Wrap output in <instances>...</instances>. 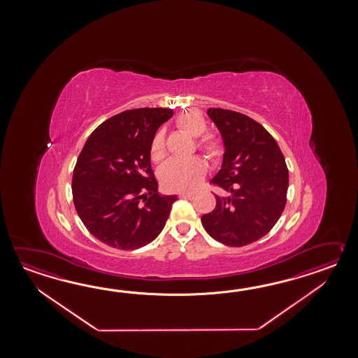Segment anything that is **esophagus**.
<instances>
[{
    "mask_svg": "<svg viewBox=\"0 0 358 358\" xmlns=\"http://www.w3.org/2000/svg\"><path fill=\"white\" fill-rule=\"evenodd\" d=\"M179 197H180V198H193V194H192V193H180V194H179Z\"/></svg>",
    "mask_w": 358,
    "mask_h": 358,
    "instance_id": "34e87169",
    "label": "esophagus"
}]
</instances>
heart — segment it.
<instances>
[{
    "instance_id": "obj_1",
    "label": "heart",
    "mask_w": 358,
    "mask_h": 358,
    "mask_svg": "<svg viewBox=\"0 0 358 358\" xmlns=\"http://www.w3.org/2000/svg\"><path fill=\"white\" fill-rule=\"evenodd\" d=\"M176 125L182 133L192 138L203 136L207 129L205 119L194 110L182 113L176 119ZM197 147L208 160L219 161L224 155V145L220 139L215 136H206L202 138L198 142ZM150 155L155 162H159L165 157L166 147L162 131L156 133V136L153 137ZM206 170V162L201 157L171 159L160 169V180L166 189L188 192L194 189L201 182L205 176Z\"/></svg>"
}]
</instances>
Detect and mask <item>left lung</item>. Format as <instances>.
Returning a JSON list of instances; mask_svg holds the SVG:
<instances>
[{
	"instance_id": "obj_1",
	"label": "left lung",
	"mask_w": 358,
	"mask_h": 358,
	"mask_svg": "<svg viewBox=\"0 0 358 358\" xmlns=\"http://www.w3.org/2000/svg\"><path fill=\"white\" fill-rule=\"evenodd\" d=\"M220 131L224 155L211 182L224 192L213 211L201 221L215 241L242 247L273 229L287 203L289 174L279 145L261 124L247 115L208 108Z\"/></svg>"
}]
</instances>
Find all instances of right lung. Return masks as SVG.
Masks as SVG:
<instances>
[{
  "label": "right lung",
  "instance_id": "1",
  "mask_svg": "<svg viewBox=\"0 0 358 358\" xmlns=\"http://www.w3.org/2000/svg\"><path fill=\"white\" fill-rule=\"evenodd\" d=\"M171 108H136L102 122L76 160L71 189L84 227L102 243L137 250L165 227L178 197L161 196L150 148Z\"/></svg>",
  "mask_w": 358,
  "mask_h": 358
}]
</instances>
